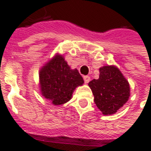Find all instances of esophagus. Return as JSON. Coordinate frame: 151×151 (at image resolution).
Masks as SVG:
<instances>
[{
    "mask_svg": "<svg viewBox=\"0 0 151 151\" xmlns=\"http://www.w3.org/2000/svg\"><path fill=\"white\" fill-rule=\"evenodd\" d=\"M83 79H84L85 83H88V82H90V80H91V78H90L89 76H84V77H83Z\"/></svg>",
    "mask_w": 151,
    "mask_h": 151,
    "instance_id": "1",
    "label": "esophagus"
}]
</instances>
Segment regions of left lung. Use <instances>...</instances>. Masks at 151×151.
Returning a JSON list of instances; mask_svg holds the SVG:
<instances>
[{
	"mask_svg": "<svg viewBox=\"0 0 151 151\" xmlns=\"http://www.w3.org/2000/svg\"><path fill=\"white\" fill-rule=\"evenodd\" d=\"M88 86L94 95V101L103 115L115 114L129 100L130 86L123 73L115 65L99 68V78Z\"/></svg>",
	"mask_w": 151,
	"mask_h": 151,
	"instance_id": "1",
	"label": "left lung"
}]
</instances>
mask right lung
<instances>
[{
  "label": "right lung",
  "instance_id": "right-lung-1",
  "mask_svg": "<svg viewBox=\"0 0 151 151\" xmlns=\"http://www.w3.org/2000/svg\"><path fill=\"white\" fill-rule=\"evenodd\" d=\"M39 78L41 95L55 106L69 102L74 90L84 83L78 70L71 69L60 53L41 67Z\"/></svg>",
  "mask_w": 151,
  "mask_h": 151
}]
</instances>
